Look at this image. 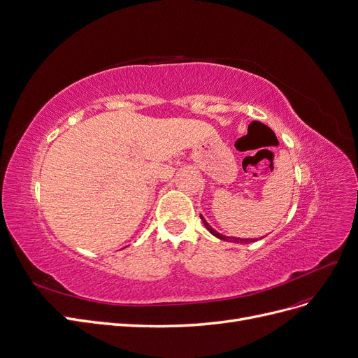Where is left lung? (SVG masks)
<instances>
[{"label": "left lung", "mask_w": 358, "mask_h": 358, "mask_svg": "<svg viewBox=\"0 0 358 358\" xmlns=\"http://www.w3.org/2000/svg\"><path fill=\"white\" fill-rule=\"evenodd\" d=\"M201 220L203 221L205 227L209 230V233H210V234H214L215 237H218V239H221V241H226V242H234V243H250V242H255L254 239H239V237H230V236H224V234H221V233L215 231L213 227H210L209 224L206 222V220H205L202 215H201Z\"/></svg>", "instance_id": "1"}]
</instances>
